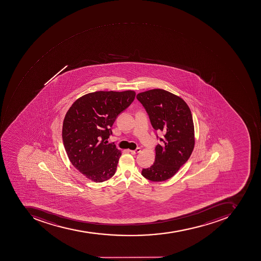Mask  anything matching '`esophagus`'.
<instances>
[{"label": "esophagus", "mask_w": 261, "mask_h": 261, "mask_svg": "<svg viewBox=\"0 0 261 261\" xmlns=\"http://www.w3.org/2000/svg\"><path fill=\"white\" fill-rule=\"evenodd\" d=\"M140 151H141V149H140V147H137L136 150H130V152H131V154H133V155H136L137 153L140 152Z\"/></svg>", "instance_id": "esophagus-1"}]
</instances>
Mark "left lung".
<instances>
[{"label":"left lung","mask_w":261,"mask_h":261,"mask_svg":"<svg viewBox=\"0 0 261 261\" xmlns=\"http://www.w3.org/2000/svg\"><path fill=\"white\" fill-rule=\"evenodd\" d=\"M137 97L148 114L153 128L165 133V139H160L164 144L155 147V162L141 174L150 181H165L178 172L194 150L191 110L181 97L162 89L141 92Z\"/></svg>","instance_id":"8db88e82"}]
</instances>
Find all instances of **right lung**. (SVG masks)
<instances>
[{"label":"right lung","mask_w":261,"mask_h":261,"mask_svg":"<svg viewBox=\"0 0 261 261\" xmlns=\"http://www.w3.org/2000/svg\"><path fill=\"white\" fill-rule=\"evenodd\" d=\"M133 90L96 91L77 98L63 120V144L72 165L91 181L115 174L121 151L106 144L119 114L135 98Z\"/></svg>","instance_id":"1"}]
</instances>
